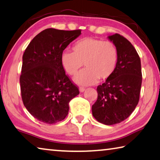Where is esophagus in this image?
<instances>
[{
	"mask_svg": "<svg viewBox=\"0 0 160 160\" xmlns=\"http://www.w3.org/2000/svg\"><path fill=\"white\" fill-rule=\"evenodd\" d=\"M85 91V88H83V87H80L79 88V91L81 93H82V92H83V91Z\"/></svg>",
	"mask_w": 160,
	"mask_h": 160,
	"instance_id": "34e87169",
	"label": "esophagus"
}]
</instances>
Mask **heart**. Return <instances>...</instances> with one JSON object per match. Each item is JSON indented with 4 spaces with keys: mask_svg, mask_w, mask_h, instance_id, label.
Here are the masks:
<instances>
[{
    "mask_svg": "<svg viewBox=\"0 0 160 160\" xmlns=\"http://www.w3.org/2000/svg\"><path fill=\"white\" fill-rule=\"evenodd\" d=\"M73 52L64 51L61 55L63 69L69 75H74L83 64L86 69L74 77L77 84L90 86L98 80L104 82L112 77L117 66L118 53L111 42L86 38L77 42Z\"/></svg>",
    "mask_w": 160,
    "mask_h": 160,
    "instance_id": "1",
    "label": "heart"
}]
</instances>
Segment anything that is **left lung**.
<instances>
[{
  "label": "left lung",
  "instance_id": "obj_1",
  "mask_svg": "<svg viewBox=\"0 0 160 160\" xmlns=\"http://www.w3.org/2000/svg\"><path fill=\"white\" fill-rule=\"evenodd\" d=\"M108 38L116 45L118 59L112 77L98 86V98L92 106V114L99 122L111 125L123 121L137 106L142 71L140 57L127 39L119 34Z\"/></svg>",
  "mask_w": 160,
  "mask_h": 160
}]
</instances>
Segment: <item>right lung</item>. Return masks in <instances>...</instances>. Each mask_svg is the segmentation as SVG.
Masks as SVG:
<instances>
[{
	"label": "right lung",
	"instance_id": "obj_1",
	"mask_svg": "<svg viewBox=\"0 0 160 160\" xmlns=\"http://www.w3.org/2000/svg\"><path fill=\"white\" fill-rule=\"evenodd\" d=\"M81 34L80 30L46 29L32 39L23 54L20 78L22 102L40 122L62 121L69 112V101L79 94L65 74L61 55Z\"/></svg>",
	"mask_w": 160,
	"mask_h": 160
}]
</instances>
